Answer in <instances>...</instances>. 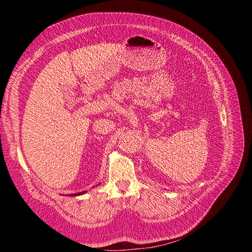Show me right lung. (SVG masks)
Returning a JSON list of instances; mask_svg holds the SVG:
<instances>
[{
	"mask_svg": "<svg viewBox=\"0 0 252 252\" xmlns=\"http://www.w3.org/2000/svg\"><path fill=\"white\" fill-rule=\"evenodd\" d=\"M87 191H82V192H78V193H72V194H68L69 196H78V195H82L84 193H86Z\"/></svg>",
	"mask_w": 252,
	"mask_h": 252,
	"instance_id": "right-lung-1",
	"label": "right lung"
}]
</instances>
